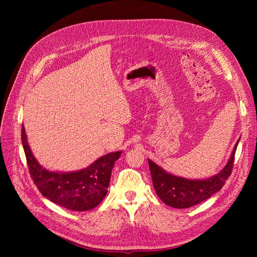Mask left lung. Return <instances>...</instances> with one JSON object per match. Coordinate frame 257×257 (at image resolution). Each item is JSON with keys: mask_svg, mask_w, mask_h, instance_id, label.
Wrapping results in <instances>:
<instances>
[{"mask_svg": "<svg viewBox=\"0 0 257 257\" xmlns=\"http://www.w3.org/2000/svg\"><path fill=\"white\" fill-rule=\"evenodd\" d=\"M238 143L239 139L234 147L228 162L224 168L221 169V172L210 178L200 179V180L199 179L193 180V179L172 175L151 160H148L153 188L158 196L167 206L178 209L193 207L211 197L213 194L223 188L231 174Z\"/></svg>", "mask_w": 257, "mask_h": 257, "instance_id": "obj_1", "label": "left lung"}]
</instances>
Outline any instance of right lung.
<instances>
[{
  "label": "right lung",
  "instance_id": "obj_1",
  "mask_svg": "<svg viewBox=\"0 0 257 257\" xmlns=\"http://www.w3.org/2000/svg\"><path fill=\"white\" fill-rule=\"evenodd\" d=\"M21 141L30 174L38 191L52 203L73 211H88L100 204L108 192L114 163L122 153L115 151L105 154L77 172H50L34 158L23 125Z\"/></svg>",
  "mask_w": 257,
  "mask_h": 257
}]
</instances>
